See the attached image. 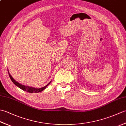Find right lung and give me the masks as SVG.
<instances>
[{
	"instance_id": "obj_1",
	"label": "right lung",
	"mask_w": 126,
	"mask_h": 126,
	"mask_svg": "<svg viewBox=\"0 0 126 126\" xmlns=\"http://www.w3.org/2000/svg\"><path fill=\"white\" fill-rule=\"evenodd\" d=\"M9 74V77L10 79H11V81H12V82L14 83L16 86H17L18 87H19L20 88V89H22L24 91H26V92H29V93H39V92H42L43 90H44L45 88L47 87V86L48 85H49L51 81L49 83H48L47 85H45V87H42L41 88H33V87H29V86H25V85H24L23 84H20L19 83L17 82L16 81L13 79V77L11 76V75L9 74V72H8Z\"/></svg>"
}]
</instances>
